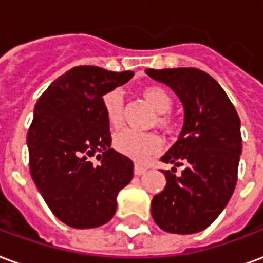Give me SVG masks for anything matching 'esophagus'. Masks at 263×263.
I'll return each instance as SVG.
<instances>
[{
	"instance_id": "obj_1",
	"label": "esophagus",
	"mask_w": 263,
	"mask_h": 263,
	"mask_svg": "<svg viewBox=\"0 0 263 263\" xmlns=\"http://www.w3.org/2000/svg\"><path fill=\"white\" fill-rule=\"evenodd\" d=\"M134 172H135V175H137V176H141V175H143V173L146 172V167L142 165H139V163H135Z\"/></svg>"
}]
</instances>
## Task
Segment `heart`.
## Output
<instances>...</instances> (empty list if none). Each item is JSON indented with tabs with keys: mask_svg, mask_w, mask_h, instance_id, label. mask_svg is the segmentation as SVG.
<instances>
[{
	"mask_svg": "<svg viewBox=\"0 0 263 263\" xmlns=\"http://www.w3.org/2000/svg\"><path fill=\"white\" fill-rule=\"evenodd\" d=\"M142 97L152 108L158 112L155 124L165 132L167 137L176 134V122L172 120L167 112L173 108V100L165 88L158 86L145 87ZM103 108L109 125L120 128L124 122V98L118 90H111L103 96ZM162 146L158 135L151 132H137L125 129L117 134L114 138V148L117 152L125 155L135 160H143L146 156L156 154Z\"/></svg>",
	"mask_w": 263,
	"mask_h": 263,
	"instance_id": "b5f03b06",
	"label": "heart"
}]
</instances>
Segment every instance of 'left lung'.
Instances as JSON below:
<instances>
[{"instance_id":"8db88e82","label":"left lung","mask_w":263,"mask_h":263,"mask_svg":"<svg viewBox=\"0 0 263 263\" xmlns=\"http://www.w3.org/2000/svg\"><path fill=\"white\" fill-rule=\"evenodd\" d=\"M176 92L184 125L160 159L183 166L180 175L162 171L165 189L152 198L155 222L172 234L203 231L220 215L237 186L242 138L239 117L226 91L205 71L193 67L146 70Z\"/></svg>"}]
</instances>
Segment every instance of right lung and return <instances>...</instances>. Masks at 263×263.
I'll use <instances>...</instances> for the list:
<instances>
[{
    "label": "right lung",
    "instance_id": "obj_1",
    "mask_svg": "<svg viewBox=\"0 0 263 263\" xmlns=\"http://www.w3.org/2000/svg\"><path fill=\"white\" fill-rule=\"evenodd\" d=\"M132 71L77 66L43 91L28 129L29 171L62 222L96 228L108 222L117 196L134 176V162L111 149L103 96L125 84ZM100 160L92 165L89 158Z\"/></svg>",
    "mask_w": 263,
    "mask_h": 263
}]
</instances>
